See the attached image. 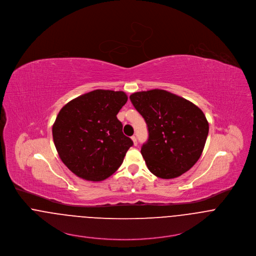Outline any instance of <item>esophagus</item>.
I'll list each match as a JSON object with an SVG mask.
<instances>
[{
    "label": "esophagus",
    "instance_id": "34e87169",
    "mask_svg": "<svg viewBox=\"0 0 256 256\" xmlns=\"http://www.w3.org/2000/svg\"><path fill=\"white\" fill-rule=\"evenodd\" d=\"M132 140H133V142H134V144L135 146H137V138H136V136H132Z\"/></svg>",
    "mask_w": 256,
    "mask_h": 256
}]
</instances>
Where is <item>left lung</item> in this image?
I'll return each mask as SVG.
<instances>
[{"label":"left lung","instance_id":"left-lung-1","mask_svg":"<svg viewBox=\"0 0 256 256\" xmlns=\"http://www.w3.org/2000/svg\"><path fill=\"white\" fill-rule=\"evenodd\" d=\"M130 100L148 126V139L140 154L148 170L162 179L190 170L200 158L210 130L202 110L160 89L132 94Z\"/></svg>","mask_w":256,"mask_h":256}]
</instances>
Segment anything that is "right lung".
<instances>
[{
  "label": "right lung",
  "mask_w": 256,
  "mask_h": 256,
  "mask_svg": "<svg viewBox=\"0 0 256 256\" xmlns=\"http://www.w3.org/2000/svg\"><path fill=\"white\" fill-rule=\"evenodd\" d=\"M128 98L122 91L94 90L68 102L52 125L58 154L71 172L93 182L112 175L133 140L122 132L117 114Z\"/></svg>",
  "instance_id": "1"
}]
</instances>
